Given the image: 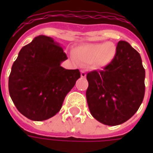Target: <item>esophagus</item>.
Segmentation results:
<instances>
[{
	"mask_svg": "<svg viewBox=\"0 0 153 153\" xmlns=\"http://www.w3.org/2000/svg\"><path fill=\"white\" fill-rule=\"evenodd\" d=\"M81 77L82 78H85L86 77V73H85L84 70H81Z\"/></svg>",
	"mask_w": 153,
	"mask_h": 153,
	"instance_id": "esophagus-1",
	"label": "esophagus"
}]
</instances>
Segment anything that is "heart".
I'll use <instances>...</instances> for the list:
<instances>
[{"mask_svg": "<svg viewBox=\"0 0 153 153\" xmlns=\"http://www.w3.org/2000/svg\"><path fill=\"white\" fill-rule=\"evenodd\" d=\"M116 54L111 42L85 44L74 51V56L82 64H92L95 68H103L112 62Z\"/></svg>", "mask_w": 153, "mask_h": 153, "instance_id": "b5f03b06", "label": "heart"}]
</instances>
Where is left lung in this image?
<instances>
[{
	"label": "left lung",
	"instance_id": "obj_1",
	"mask_svg": "<svg viewBox=\"0 0 153 153\" xmlns=\"http://www.w3.org/2000/svg\"><path fill=\"white\" fill-rule=\"evenodd\" d=\"M145 70L140 55L125 41H120L112 62L102 70L87 74L88 108L97 120L118 125L138 111L145 93Z\"/></svg>",
	"mask_w": 153,
	"mask_h": 153
}]
</instances>
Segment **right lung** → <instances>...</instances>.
<instances>
[{
	"mask_svg": "<svg viewBox=\"0 0 153 153\" xmlns=\"http://www.w3.org/2000/svg\"><path fill=\"white\" fill-rule=\"evenodd\" d=\"M60 43L40 35L22 47L9 76V93L22 115L42 121L60 111L67 93L80 78L79 70H65Z\"/></svg>",
	"mask_w": 153,
	"mask_h": 153,
	"instance_id": "right-lung-1",
	"label": "right lung"
}]
</instances>
